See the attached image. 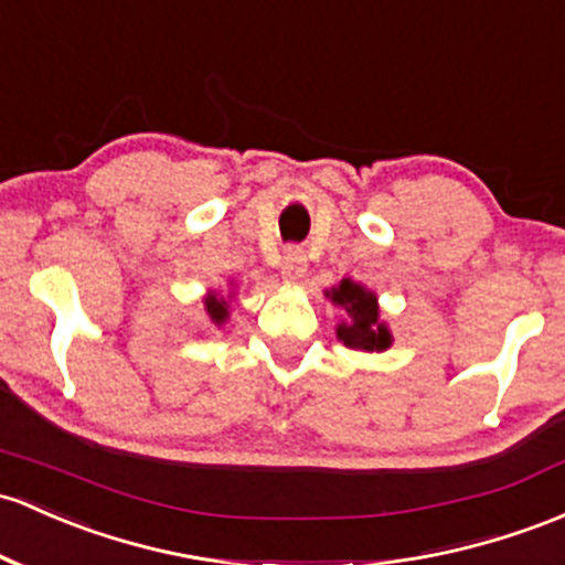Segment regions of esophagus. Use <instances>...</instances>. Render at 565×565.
<instances>
[{"instance_id": "34e87169", "label": "esophagus", "mask_w": 565, "mask_h": 565, "mask_svg": "<svg viewBox=\"0 0 565 565\" xmlns=\"http://www.w3.org/2000/svg\"><path fill=\"white\" fill-rule=\"evenodd\" d=\"M308 270V257L306 252L300 249V246H289L287 252H284V263H281V273L287 281H300L302 276H306Z\"/></svg>"}]
</instances>
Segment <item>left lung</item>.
<instances>
[{
    "mask_svg": "<svg viewBox=\"0 0 565 565\" xmlns=\"http://www.w3.org/2000/svg\"><path fill=\"white\" fill-rule=\"evenodd\" d=\"M327 297L349 316L338 324V340H343L349 349L386 351L392 345V332H388L386 321H381L375 292L351 278H343L338 287L327 289Z\"/></svg>",
    "mask_w": 565,
    "mask_h": 565,
    "instance_id": "obj_1",
    "label": "left lung"
}]
</instances>
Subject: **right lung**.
Listing matches in <instances>:
<instances>
[{
	"label": "right lung",
	"instance_id": "1",
	"mask_svg": "<svg viewBox=\"0 0 565 565\" xmlns=\"http://www.w3.org/2000/svg\"><path fill=\"white\" fill-rule=\"evenodd\" d=\"M203 306H206L209 319H212V324H216V327L225 324L227 316H231V306H227L225 297H220V295H206L203 297Z\"/></svg>",
	"mask_w": 565,
	"mask_h": 565
}]
</instances>
